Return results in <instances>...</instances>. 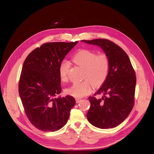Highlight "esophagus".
<instances>
[{"instance_id":"1","label":"esophagus","mask_w":154,"mask_h":154,"mask_svg":"<svg viewBox=\"0 0 154 154\" xmlns=\"http://www.w3.org/2000/svg\"><path fill=\"white\" fill-rule=\"evenodd\" d=\"M82 101V99L81 98H76V103H79V101Z\"/></svg>"}]
</instances>
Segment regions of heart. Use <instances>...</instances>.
Segmentation results:
<instances>
[{
  "label": "heart",
  "mask_w": 154,
  "mask_h": 154,
  "mask_svg": "<svg viewBox=\"0 0 154 154\" xmlns=\"http://www.w3.org/2000/svg\"><path fill=\"white\" fill-rule=\"evenodd\" d=\"M71 60L75 64L83 68L82 76L88 79L73 83L66 89L67 93L78 98L83 97L91 91V81L95 86H98L104 83L109 69V61L106 54L97 55L96 53L90 50L81 49L72 56ZM69 69V63L64 61L59 69V75L61 82L68 81Z\"/></svg>",
  "instance_id": "heart-1"
}]
</instances>
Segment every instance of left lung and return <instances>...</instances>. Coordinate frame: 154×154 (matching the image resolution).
I'll list each match as a JSON object with an SVG mask.
<instances>
[{
	"instance_id": "obj_1",
	"label": "left lung",
	"mask_w": 154,
	"mask_h": 154,
	"mask_svg": "<svg viewBox=\"0 0 154 154\" xmlns=\"http://www.w3.org/2000/svg\"><path fill=\"white\" fill-rule=\"evenodd\" d=\"M82 42L97 45L108 57V75L100 88L94 94H103L100 99L90 97V108L88 120L101 129L116 127L125 120L132 110L136 76L127 53L112 41L96 39Z\"/></svg>"
}]
</instances>
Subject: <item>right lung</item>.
<instances>
[{
	"instance_id": "1",
	"label": "right lung",
	"mask_w": 154,
	"mask_h": 154,
	"mask_svg": "<svg viewBox=\"0 0 154 154\" xmlns=\"http://www.w3.org/2000/svg\"><path fill=\"white\" fill-rule=\"evenodd\" d=\"M78 41L48 42L33 50L24 62L19 93L27 118L44 131H55L68 122L74 97L61 92L59 69L64 57Z\"/></svg>"
}]
</instances>
